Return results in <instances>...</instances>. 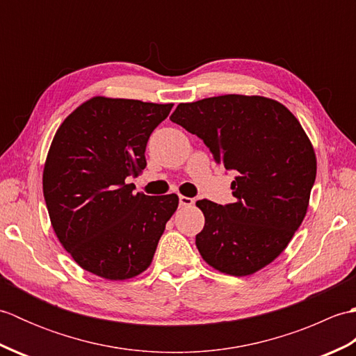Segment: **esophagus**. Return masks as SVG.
<instances>
[{
    "label": "esophagus",
    "instance_id": "esophagus-1",
    "mask_svg": "<svg viewBox=\"0 0 356 356\" xmlns=\"http://www.w3.org/2000/svg\"><path fill=\"white\" fill-rule=\"evenodd\" d=\"M179 203L180 207H191L194 200L191 197H186V195H179Z\"/></svg>",
    "mask_w": 356,
    "mask_h": 356
}]
</instances>
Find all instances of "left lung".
Instances as JSON below:
<instances>
[{
    "instance_id": "obj_1",
    "label": "left lung",
    "mask_w": 356,
    "mask_h": 356,
    "mask_svg": "<svg viewBox=\"0 0 356 356\" xmlns=\"http://www.w3.org/2000/svg\"><path fill=\"white\" fill-rule=\"evenodd\" d=\"M236 172V202L199 200L205 226L195 246L209 266L243 277L274 261L306 216L316 176L314 147L283 104L225 95L179 104L170 118Z\"/></svg>"
}]
</instances>
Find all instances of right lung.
<instances>
[{
	"label": "right lung",
	"mask_w": 356,
	"mask_h": 356,
	"mask_svg": "<svg viewBox=\"0 0 356 356\" xmlns=\"http://www.w3.org/2000/svg\"><path fill=\"white\" fill-rule=\"evenodd\" d=\"M172 104L96 96L65 118L44 165L42 191L58 240L82 269L107 280L142 274L179 197L133 194L127 177Z\"/></svg>",
	"instance_id": "obj_1"
}]
</instances>
